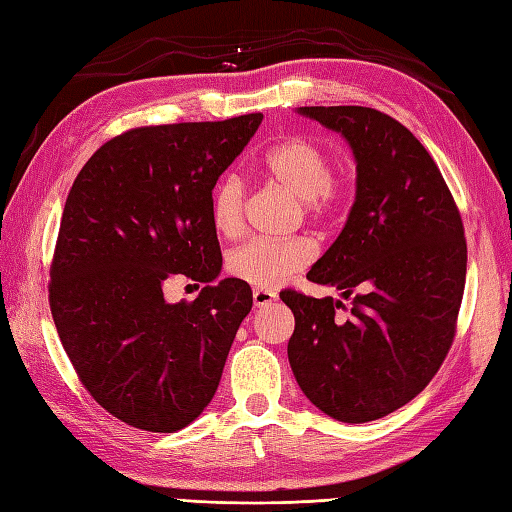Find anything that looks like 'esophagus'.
Returning <instances> with one entry per match:
<instances>
[{
  "mask_svg": "<svg viewBox=\"0 0 512 512\" xmlns=\"http://www.w3.org/2000/svg\"><path fill=\"white\" fill-rule=\"evenodd\" d=\"M278 300L276 291H269V289H254V304L258 306V309H267V306H271Z\"/></svg>",
  "mask_w": 512,
  "mask_h": 512,
  "instance_id": "34e87169",
  "label": "esophagus"
}]
</instances>
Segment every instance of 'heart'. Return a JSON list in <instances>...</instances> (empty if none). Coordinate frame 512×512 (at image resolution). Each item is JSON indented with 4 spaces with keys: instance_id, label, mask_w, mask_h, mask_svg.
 <instances>
[{
    "instance_id": "obj_1",
    "label": "heart",
    "mask_w": 512,
    "mask_h": 512,
    "mask_svg": "<svg viewBox=\"0 0 512 512\" xmlns=\"http://www.w3.org/2000/svg\"><path fill=\"white\" fill-rule=\"evenodd\" d=\"M265 175L300 199L306 217L328 219L339 210L346 188L333 173L331 155L320 142L302 135L282 140L263 160ZM245 184L236 175H227L210 195L212 227L225 238H234L243 230ZM315 249L302 236L252 238L227 254V271L238 280L254 287H276L293 271L306 267L313 260Z\"/></svg>"
}]
</instances>
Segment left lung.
I'll return each instance as SVG.
<instances>
[{
  "instance_id": "1",
  "label": "left lung",
  "mask_w": 512,
  "mask_h": 512,
  "mask_svg": "<svg viewBox=\"0 0 512 512\" xmlns=\"http://www.w3.org/2000/svg\"><path fill=\"white\" fill-rule=\"evenodd\" d=\"M298 113L344 135L357 195L342 234L306 274L350 306L282 291L295 317L289 363L317 410L368 423L410 403L447 357L467 278L464 227L436 162L399 120L370 107Z\"/></svg>"
}]
</instances>
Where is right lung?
Segmentation results:
<instances>
[{
  "label": "right lung",
  "instance_id": "obj_1",
  "mask_svg": "<svg viewBox=\"0 0 512 512\" xmlns=\"http://www.w3.org/2000/svg\"><path fill=\"white\" fill-rule=\"evenodd\" d=\"M263 113L131 129L89 157L67 195L50 267L61 344L94 401L122 423L173 434L219 388L252 289L221 274L210 221L217 179ZM175 273L207 287L170 305ZM199 287V285H197Z\"/></svg>",
  "mask_w": 512,
  "mask_h": 512
}]
</instances>
